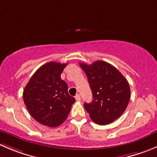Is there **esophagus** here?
I'll return each instance as SVG.
<instances>
[{"mask_svg": "<svg viewBox=\"0 0 157 157\" xmlns=\"http://www.w3.org/2000/svg\"><path fill=\"white\" fill-rule=\"evenodd\" d=\"M75 99L77 101H80L81 100V98H80V96L79 94H77L75 96Z\"/></svg>", "mask_w": 157, "mask_h": 157, "instance_id": "obj_1", "label": "esophagus"}]
</instances>
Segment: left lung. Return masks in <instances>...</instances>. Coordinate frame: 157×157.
Masks as SVG:
<instances>
[{
	"label": "left lung",
	"instance_id": "left-lung-1",
	"mask_svg": "<svg viewBox=\"0 0 157 157\" xmlns=\"http://www.w3.org/2000/svg\"><path fill=\"white\" fill-rule=\"evenodd\" d=\"M87 77L93 101L84 103L91 119L100 125L112 123L127 108L131 95L125 77L114 66L103 61L92 64L80 63Z\"/></svg>",
	"mask_w": 157,
	"mask_h": 157
}]
</instances>
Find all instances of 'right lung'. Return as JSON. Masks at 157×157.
Masks as SVG:
<instances>
[{
    "label": "right lung",
    "instance_id": "add662e5",
    "mask_svg": "<svg viewBox=\"0 0 157 157\" xmlns=\"http://www.w3.org/2000/svg\"><path fill=\"white\" fill-rule=\"evenodd\" d=\"M67 64L51 62L39 67L23 90V101L30 115L43 125L55 128L67 118L75 99L61 79Z\"/></svg>",
    "mask_w": 157,
    "mask_h": 157
}]
</instances>
